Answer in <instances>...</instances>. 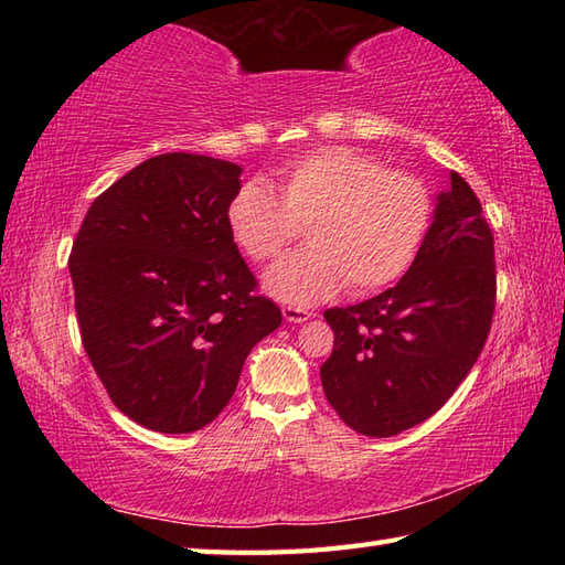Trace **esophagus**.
<instances>
[{
    "mask_svg": "<svg viewBox=\"0 0 565 565\" xmlns=\"http://www.w3.org/2000/svg\"><path fill=\"white\" fill-rule=\"evenodd\" d=\"M281 313L286 318V322H306V320L313 318V313H310V310L298 308V306H284Z\"/></svg>",
    "mask_w": 565,
    "mask_h": 565,
    "instance_id": "esophagus-1",
    "label": "esophagus"
}]
</instances>
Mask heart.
Returning <instances> with one entry per match:
<instances>
[{"label":"heart","instance_id":"heart-1","mask_svg":"<svg viewBox=\"0 0 565 565\" xmlns=\"http://www.w3.org/2000/svg\"><path fill=\"white\" fill-rule=\"evenodd\" d=\"M225 223L257 264L279 257L306 225L310 245L276 262L264 286L279 301L310 306L344 284L364 296L398 281L427 237L431 196L419 177L332 146L279 167L271 189L239 184Z\"/></svg>","mask_w":565,"mask_h":565}]
</instances>
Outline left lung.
<instances>
[{"label": "left lung", "mask_w": 565, "mask_h": 565, "mask_svg": "<svg viewBox=\"0 0 565 565\" xmlns=\"http://www.w3.org/2000/svg\"><path fill=\"white\" fill-rule=\"evenodd\" d=\"M423 247L393 289L326 310L334 347L322 391L344 425L393 437L435 415L473 369L495 310L493 231L449 172Z\"/></svg>", "instance_id": "1"}]
</instances>
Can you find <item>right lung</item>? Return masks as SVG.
Returning a JSON list of instances; mask_svg holds the SVG:
<instances>
[{"instance_id":"1","label":"right lung","mask_w":565,"mask_h":565,"mask_svg":"<svg viewBox=\"0 0 565 565\" xmlns=\"http://www.w3.org/2000/svg\"><path fill=\"white\" fill-rule=\"evenodd\" d=\"M239 167L164 152L94 199L70 252L84 352L134 423L189 435L231 403L281 310L227 231Z\"/></svg>"}]
</instances>
